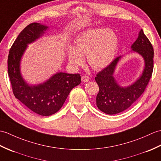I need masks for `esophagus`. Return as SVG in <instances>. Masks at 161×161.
Here are the masks:
<instances>
[{"mask_svg":"<svg viewBox=\"0 0 161 161\" xmlns=\"http://www.w3.org/2000/svg\"><path fill=\"white\" fill-rule=\"evenodd\" d=\"M81 80L83 83H87V82H88L89 80H90V78H89L87 76H83L81 77Z\"/></svg>","mask_w":161,"mask_h":161,"instance_id":"1","label":"esophagus"}]
</instances>
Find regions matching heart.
<instances>
[{
    "mask_svg": "<svg viewBox=\"0 0 161 161\" xmlns=\"http://www.w3.org/2000/svg\"><path fill=\"white\" fill-rule=\"evenodd\" d=\"M119 39L115 32L107 28H96L83 31L76 39V46H70L68 59L71 66L83 64V56L87 57L90 65L101 69L112 62L117 51Z\"/></svg>",
    "mask_w": 161,
    "mask_h": 161,
    "instance_id": "obj_1",
    "label": "heart"
}]
</instances>
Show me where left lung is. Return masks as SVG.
Returning a JSON list of instances; mask_svg holds the SVG:
<instances>
[{"label": "left lung", "instance_id": "1", "mask_svg": "<svg viewBox=\"0 0 161 161\" xmlns=\"http://www.w3.org/2000/svg\"><path fill=\"white\" fill-rule=\"evenodd\" d=\"M131 52L141 55L145 63L143 71L134 83L122 87L114 77L118 63L122 58L121 56L114 59L95 77L99 87V92L96 96V105L107 114H119L129 108L144 92L152 77L153 49L142 30L139 31L138 36L131 46Z\"/></svg>", "mask_w": 161, "mask_h": 161}]
</instances>
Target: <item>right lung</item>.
<instances>
[{"instance_id":"add662e5","label":"right lung","mask_w":161,"mask_h":161,"mask_svg":"<svg viewBox=\"0 0 161 161\" xmlns=\"http://www.w3.org/2000/svg\"><path fill=\"white\" fill-rule=\"evenodd\" d=\"M49 27L38 23L27 25L18 36L11 47L8 60V74L15 97L41 116H50L62 108L69 92L81 83L79 74L57 72L48 80L38 85H30L20 72V60L27 48L43 36Z\"/></svg>"}]
</instances>
